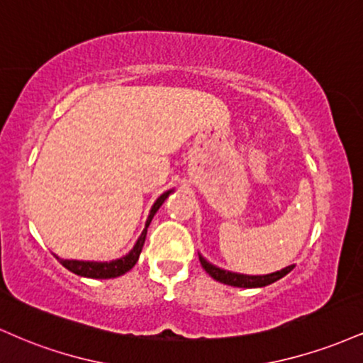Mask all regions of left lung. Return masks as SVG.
<instances>
[{
    "mask_svg": "<svg viewBox=\"0 0 363 363\" xmlns=\"http://www.w3.org/2000/svg\"><path fill=\"white\" fill-rule=\"evenodd\" d=\"M199 261H201V266L205 268V272L210 274L213 280L223 283V285L240 286V289H257V286L272 285L273 281L280 280V278L285 277V274H289L291 269L295 268V266L291 264V266H286V268H283L281 272H277V273H272V274H262V277H249V274L223 272V269L216 268V266L210 264V262H206V259H203L201 256H199Z\"/></svg>",
    "mask_w": 363,
    "mask_h": 363,
    "instance_id": "obj_1",
    "label": "left lung"
}]
</instances>
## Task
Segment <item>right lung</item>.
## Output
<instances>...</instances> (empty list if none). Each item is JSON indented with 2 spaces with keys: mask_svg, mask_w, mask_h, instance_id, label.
Returning a JSON list of instances; mask_svg holds the SVG:
<instances>
[{
  "mask_svg": "<svg viewBox=\"0 0 363 363\" xmlns=\"http://www.w3.org/2000/svg\"><path fill=\"white\" fill-rule=\"evenodd\" d=\"M170 194V191L167 193H164L160 196V198L157 199L155 205L152 206V211H150L148 215V220H147V225H145V230L141 237L138 239V242H136L135 247H133V251L128 254V256L121 257V259H116V261H111V262H94V261H69V259H61V257H57L60 262L62 266H65L66 269H69V272L78 274V277H85V278H116V277H121V274H124L129 269L133 268V266L136 264V261H138L140 257V252L141 249H143V244H145V239H147V230H148V225L152 222L153 215L157 213L158 208L162 206V203L165 201V198Z\"/></svg>",
  "mask_w": 363,
  "mask_h": 363,
  "instance_id": "add662e5",
  "label": "right lung"
}]
</instances>
